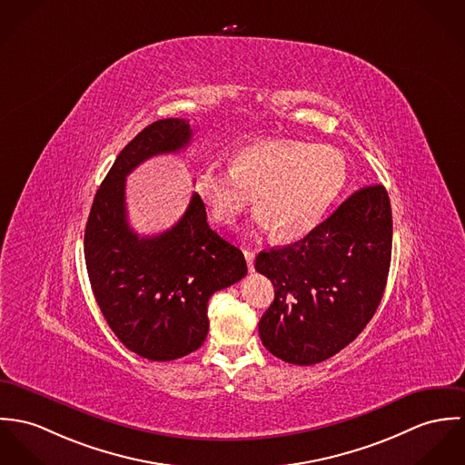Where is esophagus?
Listing matches in <instances>:
<instances>
[{
  "label": "esophagus",
  "mask_w": 465,
  "mask_h": 465,
  "mask_svg": "<svg viewBox=\"0 0 465 465\" xmlns=\"http://www.w3.org/2000/svg\"><path fill=\"white\" fill-rule=\"evenodd\" d=\"M244 257H246V262H248L250 272H253L255 271V253L250 252V250H244Z\"/></svg>",
  "instance_id": "34e87169"
}]
</instances>
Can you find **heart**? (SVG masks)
<instances>
[{"instance_id": "1", "label": "heart", "mask_w": 465, "mask_h": 465, "mask_svg": "<svg viewBox=\"0 0 465 465\" xmlns=\"http://www.w3.org/2000/svg\"><path fill=\"white\" fill-rule=\"evenodd\" d=\"M344 182L346 160L335 148L263 141L239 150L230 169L203 167L194 187L215 223L235 224L255 198L258 226L294 242L317 226Z\"/></svg>"}]
</instances>
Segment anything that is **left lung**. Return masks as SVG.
<instances>
[{
    "instance_id": "left-lung-1",
    "label": "left lung",
    "mask_w": 465,
    "mask_h": 465,
    "mask_svg": "<svg viewBox=\"0 0 465 465\" xmlns=\"http://www.w3.org/2000/svg\"><path fill=\"white\" fill-rule=\"evenodd\" d=\"M392 212L383 185H367L302 241L260 252L255 269L274 287L258 322L262 344L289 363L326 361L372 319L387 285Z\"/></svg>"
}]
</instances>
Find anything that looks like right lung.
<instances>
[{
    "label": "right lung",
    "instance_id": "obj_1",
    "mask_svg": "<svg viewBox=\"0 0 465 465\" xmlns=\"http://www.w3.org/2000/svg\"><path fill=\"white\" fill-rule=\"evenodd\" d=\"M191 137L185 119L146 126L115 158L85 226L94 298L123 346L148 361H176L196 351L207 339L210 296L248 272L242 252L210 230L196 193L182 219L158 235L139 237L128 224L126 176L150 156L187 148Z\"/></svg>",
    "mask_w": 465,
    "mask_h": 465
}]
</instances>
